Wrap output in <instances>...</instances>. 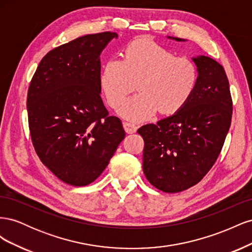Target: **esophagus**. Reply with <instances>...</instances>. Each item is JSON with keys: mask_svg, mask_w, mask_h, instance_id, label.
Listing matches in <instances>:
<instances>
[{"mask_svg": "<svg viewBox=\"0 0 252 252\" xmlns=\"http://www.w3.org/2000/svg\"><path fill=\"white\" fill-rule=\"evenodd\" d=\"M123 125L127 133H134L136 131V129H138V126L133 123H129V122H124Z\"/></svg>", "mask_w": 252, "mask_h": 252, "instance_id": "esophagus-1", "label": "esophagus"}]
</instances>
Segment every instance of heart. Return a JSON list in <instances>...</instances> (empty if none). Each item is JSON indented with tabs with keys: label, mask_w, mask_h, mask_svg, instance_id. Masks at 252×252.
<instances>
[{
	"label": "heart",
	"mask_w": 252,
	"mask_h": 252,
	"mask_svg": "<svg viewBox=\"0 0 252 252\" xmlns=\"http://www.w3.org/2000/svg\"><path fill=\"white\" fill-rule=\"evenodd\" d=\"M197 70L191 60L174 57L155 42L133 41L125 50L124 60L111 58L103 67L101 88L108 105L117 108L135 89L119 113L131 121H144L161 110L169 114L184 107L192 96Z\"/></svg>",
	"instance_id": "heart-1"
}]
</instances>
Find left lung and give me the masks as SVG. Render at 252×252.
<instances>
[{"mask_svg":"<svg viewBox=\"0 0 252 252\" xmlns=\"http://www.w3.org/2000/svg\"><path fill=\"white\" fill-rule=\"evenodd\" d=\"M193 62L199 75L187 104L173 116L138 130L145 142V177L168 193L201 182L215 165L231 125L232 98L223 66L205 56L193 58Z\"/></svg>","mask_w":252,"mask_h":252,"instance_id":"obj_1","label":"left lung"}]
</instances>
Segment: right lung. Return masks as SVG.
<instances>
[{
  "label": "right lung",
  "mask_w": 252,
  "mask_h": 252,
  "mask_svg": "<svg viewBox=\"0 0 252 252\" xmlns=\"http://www.w3.org/2000/svg\"><path fill=\"white\" fill-rule=\"evenodd\" d=\"M116 32L78 37L50 50L27 94L28 125L41 162L61 181L86 186L108 165L125 138L122 121L101 97L100 55Z\"/></svg>",
  "instance_id": "1"
}]
</instances>
